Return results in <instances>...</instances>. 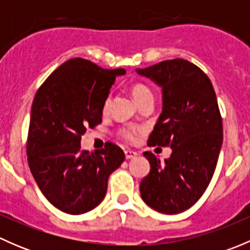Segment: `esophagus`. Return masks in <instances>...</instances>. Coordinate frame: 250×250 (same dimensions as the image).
<instances>
[{"mask_svg": "<svg viewBox=\"0 0 250 250\" xmlns=\"http://www.w3.org/2000/svg\"><path fill=\"white\" fill-rule=\"evenodd\" d=\"M125 158H127V160H130V158L137 157L138 152L137 151H133V150H125Z\"/></svg>", "mask_w": 250, "mask_h": 250, "instance_id": "obj_1", "label": "esophagus"}]
</instances>
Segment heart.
Listing matches in <instances>:
<instances>
[{
    "instance_id": "1",
    "label": "heart",
    "mask_w": 250,
    "mask_h": 250,
    "mask_svg": "<svg viewBox=\"0 0 250 250\" xmlns=\"http://www.w3.org/2000/svg\"><path fill=\"white\" fill-rule=\"evenodd\" d=\"M130 93H132L133 99L137 102V104H139L140 102H143V100L146 99V98L152 97V93L150 92V89H148L147 87H145L144 84H140V83H135V84H133L132 88H130ZM110 102H111L110 97L106 98V100H105L104 103V111L109 109ZM137 132L138 129H135V128H132V129H125L123 130V135H125V138H127V139H132Z\"/></svg>"
}]
</instances>
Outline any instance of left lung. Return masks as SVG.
Wrapping results in <instances>:
<instances>
[{"mask_svg":"<svg viewBox=\"0 0 250 250\" xmlns=\"http://www.w3.org/2000/svg\"><path fill=\"white\" fill-rule=\"evenodd\" d=\"M135 72L162 92V112L148 146L172 148L165 162L144 152L150 172L140 183L141 198L160 213H181L200 200L218 163L223 121L215 92L202 70L184 59L165 60Z\"/></svg>","mask_w":250,"mask_h":250,"instance_id":"left-lung-1","label":"left lung"}]
</instances>
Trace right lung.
Instances as JSON below:
<instances>
[{
    "label": "right lung",
    "instance_id": "obj_1",
    "mask_svg": "<svg viewBox=\"0 0 250 250\" xmlns=\"http://www.w3.org/2000/svg\"><path fill=\"white\" fill-rule=\"evenodd\" d=\"M125 69H103L74 58L60 65L37 90L30 115L29 167L46 198L72 215L99 206L107 180L125 161L122 148L81 150V137L102 122L104 103Z\"/></svg>",
    "mask_w": 250,
    "mask_h": 250
}]
</instances>
